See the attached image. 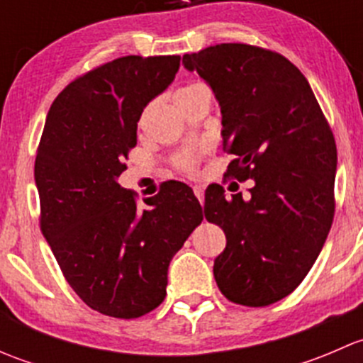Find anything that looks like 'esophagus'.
Wrapping results in <instances>:
<instances>
[{"instance_id": "1", "label": "esophagus", "mask_w": 363, "mask_h": 363, "mask_svg": "<svg viewBox=\"0 0 363 363\" xmlns=\"http://www.w3.org/2000/svg\"><path fill=\"white\" fill-rule=\"evenodd\" d=\"M193 191H195V196L200 200V203H203V186H195Z\"/></svg>"}]
</instances>
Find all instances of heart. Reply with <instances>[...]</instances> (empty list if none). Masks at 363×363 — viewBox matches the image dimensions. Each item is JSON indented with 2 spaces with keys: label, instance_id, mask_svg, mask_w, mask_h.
<instances>
[{
  "label": "heart",
  "instance_id": "obj_1",
  "mask_svg": "<svg viewBox=\"0 0 363 363\" xmlns=\"http://www.w3.org/2000/svg\"><path fill=\"white\" fill-rule=\"evenodd\" d=\"M200 87H205V86H202V84H188V86L181 87L175 94L191 93V91L200 89ZM199 161H200V156L196 155V152H186V155L179 156L175 163H177V167L181 168L182 172H186V174H195L196 168H199Z\"/></svg>",
  "mask_w": 363,
  "mask_h": 363
}]
</instances>
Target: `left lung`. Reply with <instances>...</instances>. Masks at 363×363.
I'll use <instances>...</instances> for the list:
<instances>
[{"mask_svg": "<svg viewBox=\"0 0 363 363\" xmlns=\"http://www.w3.org/2000/svg\"><path fill=\"white\" fill-rule=\"evenodd\" d=\"M182 65L212 87L223 116L226 175L255 179L250 199L208 186L205 218L226 247L214 262L221 294L265 307L298 286L334 221L337 147L306 77L279 52L219 43L184 54Z\"/></svg>", "mask_w": 363, "mask_h": 363, "instance_id": "8db88e82", "label": "left lung"}]
</instances>
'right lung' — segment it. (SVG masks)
<instances>
[{
  "label": "right lung",
  "mask_w": 363,
  "mask_h": 363,
  "mask_svg": "<svg viewBox=\"0 0 363 363\" xmlns=\"http://www.w3.org/2000/svg\"><path fill=\"white\" fill-rule=\"evenodd\" d=\"M179 65L181 56H124L77 77L50 105L36 149L40 230L82 302L121 320L163 302L170 259L203 219L182 182L144 208L117 184L144 107Z\"/></svg>",
  "instance_id": "add662e5"
}]
</instances>
